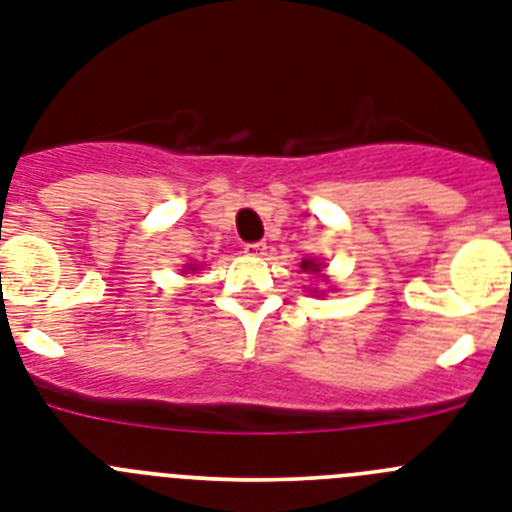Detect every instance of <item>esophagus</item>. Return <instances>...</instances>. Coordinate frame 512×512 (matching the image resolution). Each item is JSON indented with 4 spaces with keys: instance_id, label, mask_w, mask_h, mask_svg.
I'll return each mask as SVG.
<instances>
[{
    "instance_id": "esophagus-1",
    "label": "esophagus",
    "mask_w": 512,
    "mask_h": 512,
    "mask_svg": "<svg viewBox=\"0 0 512 512\" xmlns=\"http://www.w3.org/2000/svg\"><path fill=\"white\" fill-rule=\"evenodd\" d=\"M243 251H246L248 256H264L266 243L264 240H259V243H246V246H243Z\"/></svg>"
}]
</instances>
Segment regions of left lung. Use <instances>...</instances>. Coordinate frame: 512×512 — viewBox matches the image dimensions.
I'll use <instances>...</instances> for the list:
<instances>
[{"instance_id":"left-lung-1","label":"left lung","mask_w":512,"mask_h":512,"mask_svg":"<svg viewBox=\"0 0 512 512\" xmlns=\"http://www.w3.org/2000/svg\"><path fill=\"white\" fill-rule=\"evenodd\" d=\"M300 269H303V272H308V274H318V272H321V264H318V261H313V259H303Z\"/></svg>"}]
</instances>
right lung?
<instances>
[{
  "mask_svg": "<svg viewBox=\"0 0 512 512\" xmlns=\"http://www.w3.org/2000/svg\"><path fill=\"white\" fill-rule=\"evenodd\" d=\"M189 269H191V272H196V266H194V264H189Z\"/></svg>",
  "mask_w": 512,
  "mask_h": 512,
  "instance_id": "right-lung-1",
  "label": "right lung"
}]
</instances>
